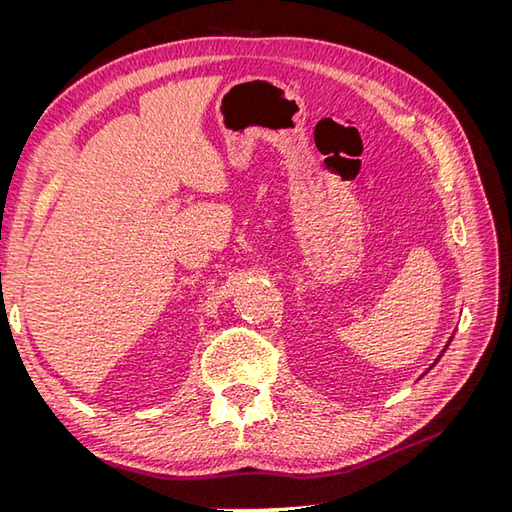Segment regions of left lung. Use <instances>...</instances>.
<instances>
[{
	"mask_svg": "<svg viewBox=\"0 0 512 512\" xmlns=\"http://www.w3.org/2000/svg\"><path fill=\"white\" fill-rule=\"evenodd\" d=\"M451 339H453V337H451ZM451 339H448V342H446V346H444V350H442V352H440V354H438V359H436V361H433V365H436V363H438V361H440V356H442V354H444V352H446V348H448V344H451ZM433 365H431V367H433ZM431 367H429V369H431ZM429 369H427V371H429ZM427 371H425V374H427ZM425 374H423V376H425Z\"/></svg>",
	"mask_w": 512,
	"mask_h": 512,
	"instance_id": "1",
	"label": "left lung"
}]
</instances>
